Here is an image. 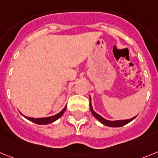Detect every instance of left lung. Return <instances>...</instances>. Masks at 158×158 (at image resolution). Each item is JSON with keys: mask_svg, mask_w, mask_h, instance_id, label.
<instances>
[{"mask_svg": "<svg viewBox=\"0 0 158 158\" xmlns=\"http://www.w3.org/2000/svg\"><path fill=\"white\" fill-rule=\"evenodd\" d=\"M90 112H91V114L94 115V117L97 120L99 121L100 123H102V124L105 125V126H107V127H123V126H124V125L130 123L131 121H133L134 118H135L137 117V115H136L135 117H133L130 119H125V120H116V121L107 120V119L104 118L102 117L101 115H99L98 114L96 113L94 110H93L92 105H91V98H90Z\"/></svg>", "mask_w": 158, "mask_h": 158, "instance_id": "1", "label": "left lung"}]
</instances>
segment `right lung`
<instances>
[{
  "mask_svg": "<svg viewBox=\"0 0 158 158\" xmlns=\"http://www.w3.org/2000/svg\"><path fill=\"white\" fill-rule=\"evenodd\" d=\"M66 108H67V106H64V109L60 112V113L56 114L53 115V116H50V117H46V118H32V117H28V116H25V115L22 114L24 116L25 118H27L28 120L31 121L32 123H35V124H38V125H48V124H50V123H53L55 121H56L57 119L60 118L61 116L63 115V114L65 112L66 110Z\"/></svg>",
  "mask_w": 158,
  "mask_h": 158,
  "instance_id": "right-lung-1",
  "label": "right lung"
}]
</instances>
